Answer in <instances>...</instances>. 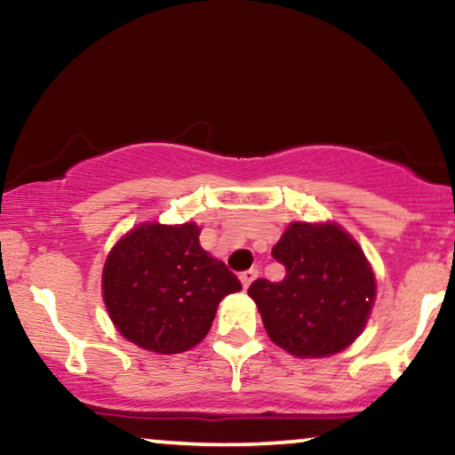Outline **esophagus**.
<instances>
[{"instance_id": "esophagus-1", "label": "esophagus", "mask_w": 455, "mask_h": 455, "mask_svg": "<svg viewBox=\"0 0 455 455\" xmlns=\"http://www.w3.org/2000/svg\"><path fill=\"white\" fill-rule=\"evenodd\" d=\"M259 275V269L257 267H251V269H246V271H242L240 273V282H242V285H244V288H248V285L252 283V279Z\"/></svg>"}]
</instances>
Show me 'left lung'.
<instances>
[{
	"label": "left lung",
	"mask_w": 455,
	"mask_h": 455,
	"mask_svg": "<svg viewBox=\"0 0 455 455\" xmlns=\"http://www.w3.org/2000/svg\"><path fill=\"white\" fill-rule=\"evenodd\" d=\"M282 282L257 279V302L273 344L298 358L338 354L363 333L375 302V275L363 248L338 223H290L273 246Z\"/></svg>",
	"instance_id": "obj_1"
}]
</instances>
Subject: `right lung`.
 <instances>
[{
	"mask_svg": "<svg viewBox=\"0 0 455 455\" xmlns=\"http://www.w3.org/2000/svg\"><path fill=\"white\" fill-rule=\"evenodd\" d=\"M196 223H142L111 248L103 300L117 331L157 354H180L209 333L217 307L242 283L203 251Z\"/></svg>",
	"mask_w": 455,
	"mask_h": 455,
	"instance_id": "1",
	"label": "right lung"
}]
</instances>
